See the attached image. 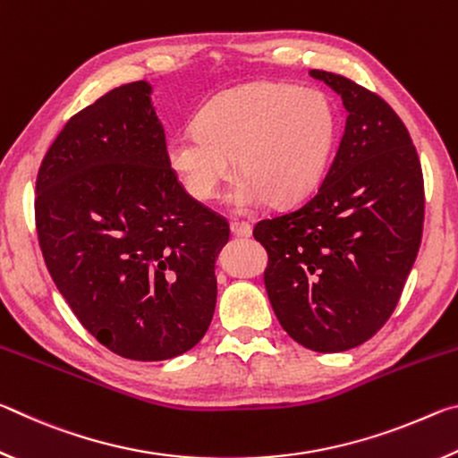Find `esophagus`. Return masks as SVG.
I'll return each mask as SVG.
<instances>
[{
    "instance_id": "34e87169",
    "label": "esophagus",
    "mask_w": 458,
    "mask_h": 458,
    "mask_svg": "<svg viewBox=\"0 0 458 458\" xmlns=\"http://www.w3.org/2000/svg\"><path fill=\"white\" fill-rule=\"evenodd\" d=\"M230 230H232V234L238 236V238H248L252 234V228H250V224H248V222H232Z\"/></svg>"
}]
</instances>
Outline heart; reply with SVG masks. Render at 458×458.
Wrapping results in <instances>:
<instances>
[{
	"instance_id": "b5f03b06",
	"label": "heart",
	"mask_w": 458,
	"mask_h": 458,
	"mask_svg": "<svg viewBox=\"0 0 458 458\" xmlns=\"http://www.w3.org/2000/svg\"><path fill=\"white\" fill-rule=\"evenodd\" d=\"M339 117L321 90L286 82H254L212 97L196 127L167 141V161L185 191L210 201L234 175L242 180L230 201L238 210L270 198L284 206L307 198L321 183L335 147Z\"/></svg>"
}]
</instances>
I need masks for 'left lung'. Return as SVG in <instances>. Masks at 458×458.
I'll return each mask as SVG.
<instances>
[{
  "mask_svg": "<svg viewBox=\"0 0 458 458\" xmlns=\"http://www.w3.org/2000/svg\"><path fill=\"white\" fill-rule=\"evenodd\" d=\"M347 111L335 159L315 196L260 220L265 286L278 323L307 350L345 352L396 309L422 240L424 180L404 123L376 92L311 71Z\"/></svg>",
  "mask_w": 458,
  "mask_h": 458,
  "instance_id": "1",
  "label": "left lung"
}]
</instances>
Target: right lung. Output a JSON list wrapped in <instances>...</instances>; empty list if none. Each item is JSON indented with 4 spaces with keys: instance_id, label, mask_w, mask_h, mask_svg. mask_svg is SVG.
Returning a JSON list of instances; mask_svg holds the SVG:
<instances>
[{
    "instance_id": "add662e5",
    "label": "right lung",
    "mask_w": 458,
    "mask_h": 458,
    "mask_svg": "<svg viewBox=\"0 0 458 458\" xmlns=\"http://www.w3.org/2000/svg\"><path fill=\"white\" fill-rule=\"evenodd\" d=\"M151 84H123L76 113L36 180V230L54 284L113 353L172 360L204 337L228 222L167 161Z\"/></svg>"
}]
</instances>
